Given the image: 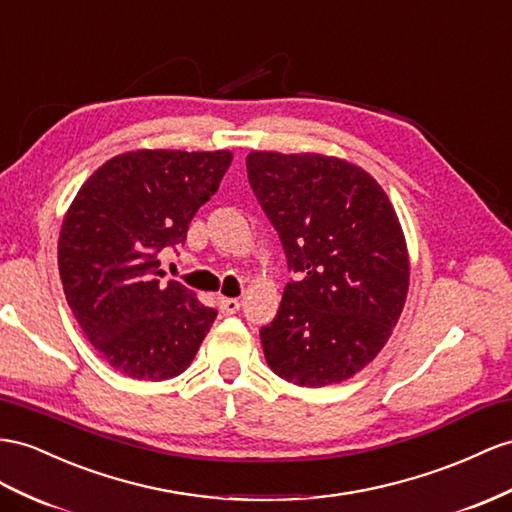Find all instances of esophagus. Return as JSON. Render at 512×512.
Segmentation results:
<instances>
[{
	"instance_id": "34e87169",
	"label": "esophagus",
	"mask_w": 512,
	"mask_h": 512,
	"mask_svg": "<svg viewBox=\"0 0 512 512\" xmlns=\"http://www.w3.org/2000/svg\"><path fill=\"white\" fill-rule=\"evenodd\" d=\"M218 307H220L222 313H225V316H231V313H238L240 300H238V298H225V296H220V298H218Z\"/></svg>"
}]
</instances>
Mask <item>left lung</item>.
Returning a JSON list of instances; mask_svg holds the SVG:
<instances>
[{"label":"left lung","instance_id":"1","mask_svg":"<svg viewBox=\"0 0 512 512\" xmlns=\"http://www.w3.org/2000/svg\"><path fill=\"white\" fill-rule=\"evenodd\" d=\"M248 181L300 281L259 331L270 370L298 387L348 381L398 324L411 261L387 192L335 155L251 151Z\"/></svg>","mask_w":512,"mask_h":512}]
</instances>
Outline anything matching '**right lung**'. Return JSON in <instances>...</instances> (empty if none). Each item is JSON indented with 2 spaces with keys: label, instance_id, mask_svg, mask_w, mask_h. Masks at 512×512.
Here are the masks:
<instances>
[{
  "label": "right lung",
  "instance_id": "add662e5",
  "mask_svg": "<svg viewBox=\"0 0 512 512\" xmlns=\"http://www.w3.org/2000/svg\"><path fill=\"white\" fill-rule=\"evenodd\" d=\"M231 160L225 149L127 151L101 164L64 214V296L88 342L127 378L157 383L186 372L212 329L216 309L157 279V253L186 242Z\"/></svg>",
  "mask_w": 512,
  "mask_h": 512
}]
</instances>
